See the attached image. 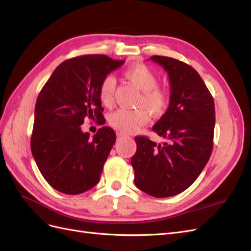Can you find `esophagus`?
<instances>
[{"label": "esophagus", "instance_id": "obj_1", "mask_svg": "<svg viewBox=\"0 0 251 251\" xmlns=\"http://www.w3.org/2000/svg\"><path fill=\"white\" fill-rule=\"evenodd\" d=\"M117 138H118V139H124V138H127V135H126V134H124V133L117 132Z\"/></svg>", "mask_w": 251, "mask_h": 251}]
</instances>
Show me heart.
Here are the masks:
<instances>
[{"mask_svg":"<svg viewBox=\"0 0 251 251\" xmlns=\"http://www.w3.org/2000/svg\"><path fill=\"white\" fill-rule=\"evenodd\" d=\"M125 76L141 92L139 104L146 107L154 116H160L169 105V96L164 90L158 88V78L150 68L143 64H135L125 71ZM116 81L113 76L105 77L100 87V98L104 105L114 101ZM150 119L149 112L143 109H119L110 117L111 126L123 133H133L146 125Z\"/></svg>","mask_w":251,"mask_h":251,"instance_id":"1","label":"heart"}]
</instances>
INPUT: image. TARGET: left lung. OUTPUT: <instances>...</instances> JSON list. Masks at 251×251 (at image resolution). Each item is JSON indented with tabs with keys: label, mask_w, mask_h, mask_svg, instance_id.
<instances>
[{
	"label": "left lung",
	"mask_w": 251,
	"mask_h": 251,
	"mask_svg": "<svg viewBox=\"0 0 251 251\" xmlns=\"http://www.w3.org/2000/svg\"><path fill=\"white\" fill-rule=\"evenodd\" d=\"M151 59L168 72L170 104L153 126L164 138L156 143L135 138L131 159L135 185L156 198L176 196L191 186L209 160L215 130V103L206 85L192 66L168 56Z\"/></svg>",
	"instance_id": "1"
}]
</instances>
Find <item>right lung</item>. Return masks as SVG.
<instances>
[{"instance_id":"add662e5","label":"right lung","mask_w":251,"mask_h":251,"mask_svg":"<svg viewBox=\"0 0 251 251\" xmlns=\"http://www.w3.org/2000/svg\"><path fill=\"white\" fill-rule=\"evenodd\" d=\"M124 63L101 54L67 59L40 92L30 146L43 177L56 191L78 195L100 182L116 134L102 126L90 137L80 126L86 117L104 125L100 83Z\"/></svg>"}]
</instances>
